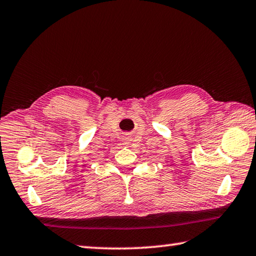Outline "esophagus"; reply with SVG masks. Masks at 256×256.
Wrapping results in <instances>:
<instances>
[{
  "label": "esophagus",
  "instance_id": "1",
  "mask_svg": "<svg viewBox=\"0 0 256 256\" xmlns=\"http://www.w3.org/2000/svg\"><path fill=\"white\" fill-rule=\"evenodd\" d=\"M131 141H132V136H125L124 138H123V142H124V144H131Z\"/></svg>",
  "mask_w": 256,
  "mask_h": 256
}]
</instances>
